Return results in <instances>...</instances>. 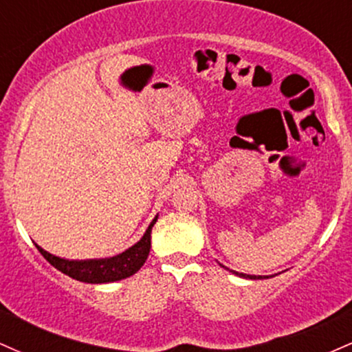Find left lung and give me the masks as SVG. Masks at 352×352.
I'll return each mask as SVG.
<instances>
[{
    "label": "left lung",
    "instance_id": "left-lung-1",
    "mask_svg": "<svg viewBox=\"0 0 352 352\" xmlns=\"http://www.w3.org/2000/svg\"><path fill=\"white\" fill-rule=\"evenodd\" d=\"M235 274H238V276H243V278H250V280H261L263 276H254V274H243V273H236L233 272ZM266 278V276H265Z\"/></svg>",
    "mask_w": 352,
    "mask_h": 352
}]
</instances>
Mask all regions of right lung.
Returning <instances> with one entry per match:
<instances>
[{"mask_svg":"<svg viewBox=\"0 0 352 352\" xmlns=\"http://www.w3.org/2000/svg\"><path fill=\"white\" fill-rule=\"evenodd\" d=\"M157 217L153 218L152 223L148 225L147 232L142 236V240L124 253L117 254L112 258H104V260H86V261H69L64 258L54 256V254L47 253L41 246L36 245L39 253L46 258L50 263L63 272L67 276L74 278L78 281L84 283H111L119 281L124 278L132 276L140 270V266L147 260L148 252H151V232L152 227L155 225Z\"/></svg>","mask_w":352,"mask_h":352,"instance_id":"obj_1","label":"right lung"}]
</instances>
